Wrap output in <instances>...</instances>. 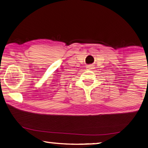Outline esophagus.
Segmentation results:
<instances>
[{
  "mask_svg": "<svg viewBox=\"0 0 148 148\" xmlns=\"http://www.w3.org/2000/svg\"><path fill=\"white\" fill-rule=\"evenodd\" d=\"M87 68H88V69H90V70H92V68H94V65H92V64H90V65H88V66Z\"/></svg>",
  "mask_w": 148,
  "mask_h": 148,
  "instance_id": "obj_1",
  "label": "esophagus"
}]
</instances>
